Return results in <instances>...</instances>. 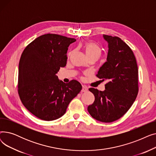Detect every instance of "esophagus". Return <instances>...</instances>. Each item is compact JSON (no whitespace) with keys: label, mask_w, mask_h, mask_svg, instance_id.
<instances>
[{"label":"esophagus","mask_w":156,"mask_h":156,"mask_svg":"<svg viewBox=\"0 0 156 156\" xmlns=\"http://www.w3.org/2000/svg\"><path fill=\"white\" fill-rule=\"evenodd\" d=\"M88 90V88L85 86V85H82V89H81V92H85Z\"/></svg>","instance_id":"34e87169"}]
</instances>
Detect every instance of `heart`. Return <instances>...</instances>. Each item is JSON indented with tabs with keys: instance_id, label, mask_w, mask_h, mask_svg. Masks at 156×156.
Segmentation results:
<instances>
[{
	"instance_id": "heart-1",
	"label": "heart",
	"mask_w": 156,
	"mask_h": 156,
	"mask_svg": "<svg viewBox=\"0 0 156 156\" xmlns=\"http://www.w3.org/2000/svg\"><path fill=\"white\" fill-rule=\"evenodd\" d=\"M85 51L88 57H97L99 58L101 54V49L100 47L94 42H87L84 45Z\"/></svg>"
}]
</instances>
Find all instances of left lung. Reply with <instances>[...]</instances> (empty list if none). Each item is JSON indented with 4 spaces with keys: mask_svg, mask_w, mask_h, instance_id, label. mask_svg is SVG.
<instances>
[{
    "mask_svg": "<svg viewBox=\"0 0 156 156\" xmlns=\"http://www.w3.org/2000/svg\"><path fill=\"white\" fill-rule=\"evenodd\" d=\"M103 38L108 42V52L97 76L108 83L104 91L89 88L95 101L87 109L96 120L111 122L123 116L136 99L138 66L132 49L120 38L105 35Z\"/></svg>",
    "mask_w": 156,
    "mask_h": 156,
    "instance_id": "obj_1",
    "label": "left lung"
}]
</instances>
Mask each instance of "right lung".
Here are the masks:
<instances>
[{
    "mask_svg": "<svg viewBox=\"0 0 156 156\" xmlns=\"http://www.w3.org/2000/svg\"><path fill=\"white\" fill-rule=\"evenodd\" d=\"M75 38L45 34L23 52L19 62L18 93L23 104L40 119L62 116L69 102L82 89L76 80L65 83L56 74L67 61L69 45Z\"/></svg>",
    "mask_w": 156,
    "mask_h": 156,
    "instance_id": "right-lung-1",
    "label": "right lung"
}]
</instances>
